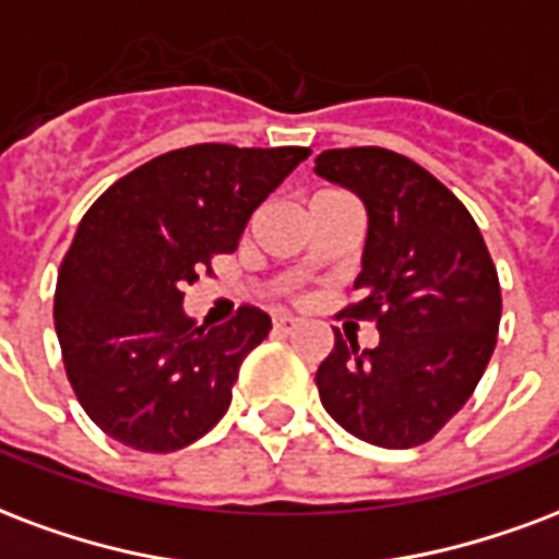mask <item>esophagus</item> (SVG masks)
Wrapping results in <instances>:
<instances>
[{"mask_svg": "<svg viewBox=\"0 0 559 559\" xmlns=\"http://www.w3.org/2000/svg\"><path fill=\"white\" fill-rule=\"evenodd\" d=\"M296 325H298L296 317H287V313L275 317V331H284V334H289V331H293Z\"/></svg>", "mask_w": 559, "mask_h": 559, "instance_id": "obj_1", "label": "esophagus"}]
</instances>
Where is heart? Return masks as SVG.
Segmentation results:
<instances>
[{
  "mask_svg": "<svg viewBox=\"0 0 559 559\" xmlns=\"http://www.w3.org/2000/svg\"><path fill=\"white\" fill-rule=\"evenodd\" d=\"M319 195H322V193H319Z\"/></svg>",
  "mask_w": 559,
  "mask_h": 559,
  "instance_id": "1",
  "label": "heart"
}]
</instances>
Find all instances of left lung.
<instances>
[{
	"instance_id": "left-lung-1",
	"label": "left lung",
	"mask_w": 559,
	"mask_h": 559,
	"mask_svg": "<svg viewBox=\"0 0 559 559\" xmlns=\"http://www.w3.org/2000/svg\"><path fill=\"white\" fill-rule=\"evenodd\" d=\"M317 176L366 207L348 319H374L378 346L334 334L317 386L352 437L381 449L428 442L475 393L496 348L501 289L472 213L449 187L390 148H328Z\"/></svg>"
}]
</instances>
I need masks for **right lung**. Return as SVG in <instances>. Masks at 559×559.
Instances as JSON below:
<instances>
[{"label":"right lung","instance_id":"1","mask_svg":"<svg viewBox=\"0 0 559 559\" xmlns=\"http://www.w3.org/2000/svg\"><path fill=\"white\" fill-rule=\"evenodd\" d=\"M308 155L178 148L119 178L84 213L58 272L55 331L81 407L108 437L166 454L223 419L272 319L240 308L219 328L195 325L185 289L213 254L237 249L258 204Z\"/></svg>","mask_w":559,"mask_h":559}]
</instances>
